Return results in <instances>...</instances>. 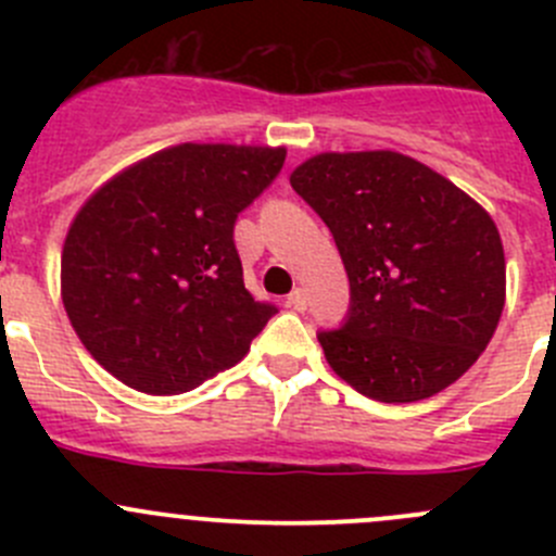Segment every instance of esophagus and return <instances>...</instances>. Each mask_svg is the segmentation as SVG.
I'll return each instance as SVG.
<instances>
[{"label": "esophagus", "mask_w": 556, "mask_h": 556, "mask_svg": "<svg viewBox=\"0 0 556 556\" xmlns=\"http://www.w3.org/2000/svg\"><path fill=\"white\" fill-rule=\"evenodd\" d=\"M285 304L290 306V309H295V312H304L306 306H309V295H306V290H293V293L288 295V301H285Z\"/></svg>", "instance_id": "obj_1"}]
</instances>
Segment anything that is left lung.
I'll return each mask as SVG.
<instances>
[{"label":"left lung","instance_id":"8db88e82","mask_svg":"<svg viewBox=\"0 0 556 556\" xmlns=\"http://www.w3.org/2000/svg\"><path fill=\"white\" fill-rule=\"evenodd\" d=\"M290 185L330 228L350 277L344 323L317 333L330 368L382 403L422 401L457 382L506 304L492 217L392 150L314 155Z\"/></svg>","mask_w":556,"mask_h":556}]
</instances>
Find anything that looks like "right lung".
Listing matches in <instances>:
<instances>
[{
  "mask_svg": "<svg viewBox=\"0 0 556 556\" xmlns=\"http://www.w3.org/2000/svg\"><path fill=\"white\" fill-rule=\"evenodd\" d=\"M282 164L285 148L177 144L86 201L61 295L99 366L148 395H179L242 361L277 306L244 288L233 226Z\"/></svg>",
  "mask_w": 556,
  "mask_h": 556,
  "instance_id": "obj_1",
  "label": "right lung"
}]
</instances>
